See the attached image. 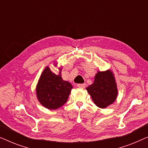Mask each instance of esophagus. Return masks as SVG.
<instances>
[{"label":"esophagus","mask_w":148,"mask_h":148,"mask_svg":"<svg viewBox=\"0 0 148 148\" xmlns=\"http://www.w3.org/2000/svg\"><path fill=\"white\" fill-rule=\"evenodd\" d=\"M86 84H77V87L79 88H86Z\"/></svg>","instance_id":"1"}]
</instances>
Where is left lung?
I'll return each mask as SVG.
<instances>
[{"instance_id": "obj_1", "label": "left lung", "mask_w": 148, "mask_h": 148, "mask_svg": "<svg viewBox=\"0 0 148 148\" xmlns=\"http://www.w3.org/2000/svg\"><path fill=\"white\" fill-rule=\"evenodd\" d=\"M86 90L97 106L105 108L113 104L118 96V88L114 75L110 69L98 71L94 83Z\"/></svg>"}]
</instances>
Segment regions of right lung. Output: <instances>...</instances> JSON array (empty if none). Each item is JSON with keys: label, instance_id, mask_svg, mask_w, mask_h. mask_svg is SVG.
Segmentation results:
<instances>
[{"label": "right lung", "instance_id": "add662e5", "mask_svg": "<svg viewBox=\"0 0 148 148\" xmlns=\"http://www.w3.org/2000/svg\"><path fill=\"white\" fill-rule=\"evenodd\" d=\"M54 66L58 69V74L52 72L46 66L36 85V94L38 100L44 107L49 110H56L65 104L73 89L72 85L62 79V66L58 67L57 61Z\"/></svg>", "mask_w": 148, "mask_h": 148}]
</instances>
